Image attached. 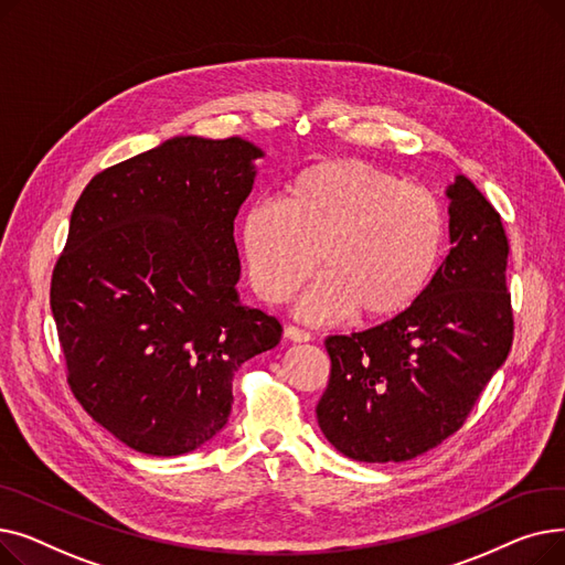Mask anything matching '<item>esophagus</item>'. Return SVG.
Listing matches in <instances>:
<instances>
[{
	"instance_id": "esophagus-1",
	"label": "esophagus",
	"mask_w": 565,
	"mask_h": 565,
	"mask_svg": "<svg viewBox=\"0 0 565 565\" xmlns=\"http://www.w3.org/2000/svg\"><path fill=\"white\" fill-rule=\"evenodd\" d=\"M284 337L290 339V341H295V343H307V341H311V334H309L307 330H302V328H295V324H286V328H284Z\"/></svg>"
}]
</instances>
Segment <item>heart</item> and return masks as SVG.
I'll return each instance as SVG.
<instances>
[{
	"label": "heart",
	"instance_id": "heart-1",
	"mask_svg": "<svg viewBox=\"0 0 565 565\" xmlns=\"http://www.w3.org/2000/svg\"><path fill=\"white\" fill-rule=\"evenodd\" d=\"M447 233L435 192L350 158L295 173L281 203L256 201L241 222L249 277L263 300L284 302L320 263L324 281L302 302L311 320L403 316L430 286Z\"/></svg>",
	"mask_w": 565,
	"mask_h": 565
}]
</instances>
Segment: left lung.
Instances as JSON below:
<instances>
[{"mask_svg": "<svg viewBox=\"0 0 565 565\" xmlns=\"http://www.w3.org/2000/svg\"><path fill=\"white\" fill-rule=\"evenodd\" d=\"M451 249L403 316L324 341L322 435L360 462H405L462 428L513 345L509 237L469 178L447 190Z\"/></svg>", "mask_w": 565, "mask_h": 565, "instance_id": "left-lung-1", "label": "left lung"}]
</instances>
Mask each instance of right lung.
Segmentation results:
<instances>
[{"mask_svg":"<svg viewBox=\"0 0 565 565\" xmlns=\"http://www.w3.org/2000/svg\"><path fill=\"white\" fill-rule=\"evenodd\" d=\"M260 156L241 137H175L96 173L73 207L50 284L66 380L139 454H190L220 433L237 369L281 339L235 290L233 220Z\"/></svg>","mask_w":565,"mask_h":565,"instance_id":"add662e5","label":"right lung"}]
</instances>
